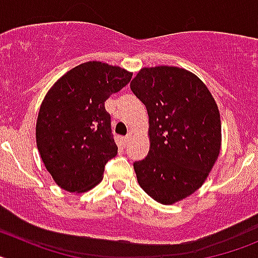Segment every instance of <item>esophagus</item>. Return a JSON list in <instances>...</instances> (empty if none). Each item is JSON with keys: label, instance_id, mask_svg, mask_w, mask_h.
I'll use <instances>...</instances> for the list:
<instances>
[{"label": "esophagus", "instance_id": "34e87169", "mask_svg": "<svg viewBox=\"0 0 258 258\" xmlns=\"http://www.w3.org/2000/svg\"><path fill=\"white\" fill-rule=\"evenodd\" d=\"M131 142V134H127V136L122 137V145L127 146V143Z\"/></svg>", "mask_w": 258, "mask_h": 258}]
</instances>
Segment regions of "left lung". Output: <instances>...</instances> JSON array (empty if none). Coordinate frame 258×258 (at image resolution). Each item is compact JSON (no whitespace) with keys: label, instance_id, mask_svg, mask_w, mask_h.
<instances>
[{"label":"left lung","instance_id":"8db88e82","mask_svg":"<svg viewBox=\"0 0 258 258\" xmlns=\"http://www.w3.org/2000/svg\"><path fill=\"white\" fill-rule=\"evenodd\" d=\"M132 92L147 108L150 147L134 161L137 179L150 197L173 204L206 181L221 149L218 107L202 80L183 68H142Z\"/></svg>","mask_w":258,"mask_h":258}]
</instances>
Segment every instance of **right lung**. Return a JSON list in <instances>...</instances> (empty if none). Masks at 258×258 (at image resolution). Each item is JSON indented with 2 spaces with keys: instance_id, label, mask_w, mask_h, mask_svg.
I'll use <instances>...</instances> for the list:
<instances>
[{
  "instance_id": "1",
  "label": "right lung",
  "mask_w": 258,
  "mask_h": 258,
  "mask_svg": "<svg viewBox=\"0 0 258 258\" xmlns=\"http://www.w3.org/2000/svg\"><path fill=\"white\" fill-rule=\"evenodd\" d=\"M133 74L101 61L72 68L47 92L36 125L41 159L59 187L84 192L99 183L117 155L104 102Z\"/></svg>"
}]
</instances>
